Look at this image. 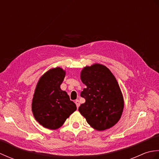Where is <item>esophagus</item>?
Returning a JSON list of instances; mask_svg holds the SVG:
<instances>
[{"mask_svg":"<svg viewBox=\"0 0 159 159\" xmlns=\"http://www.w3.org/2000/svg\"><path fill=\"white\" fill-rule=\"evenodd\" d=\"M75 104H76V107L79 108V106H80V102H79V100H76Z\"/></svg>","mask_w":159,"mask_h":159,"instance_id":"esophagus-1","label":"esophagus"}]
</instances>
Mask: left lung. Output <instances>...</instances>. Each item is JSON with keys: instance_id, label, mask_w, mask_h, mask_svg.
I'll list each match as a JSON object with an SVG mask.
<instances>
[{"instance_id": "left-lung-1", "label": "left lung", "mask_w": 159, "mask_h": 159, "mask_svg": "<svg viewBox=\"0 0 159 159\" xmlns=\"http://www.w3.org/2000/svg\"><path fill=\"white\" fill-rule=\"evenodd\" d=\"M80 80L87 86L80 93L85 102L79 111L96 130L113 127L121 118L124 97L116 77L105 66L94 63L83 67Z\"/></svg>"}]
</instances>
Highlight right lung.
<instances>
[{"label":"right lung","mask_w":159,"mask_h":159,"mask_svg":"<svg viewBox=\"0 0 159 159\" xmlns=\"http://www.w3.org/2000/svg\"><path fill=\"white\" fill-rule=\"evenodd\" d=\"M65 76L66 71L61 67L50 69L40 77L35 87L32 100L33 116L48 129L60 128L76 110L67 92L61 89Z\"/></svg>","instance_id":"1"}]
</instances>
